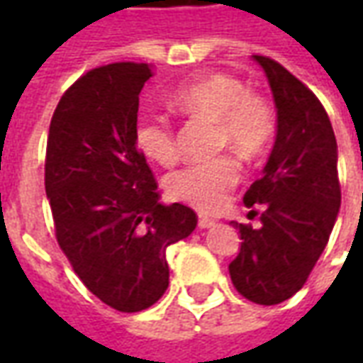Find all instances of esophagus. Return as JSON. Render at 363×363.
<instances>
[{
    "label": "esophagus",
    "mask_w": 363,
    "mask_h": 363,
    "mask_svg": "<svg viewBox=\"0 0 363 363\" xmlns=\"http://www.w3.org/2000/svg\"><path fill=\"white\" fill-rule=\"evenodd\" d=\"M212 225H216V220H212V218H208V216H200L198 218V228L200 229H208L212 228Z\"/></svg>",
    "instance_id": "1"
}]
</instances>
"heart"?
Segmentation results:
<instances>
[{
	"mask_svg": "<svg viewBox=\"0 0 363 363\" xmlns=\"http://www.w3.org/2000/svg\"><path fill=\"white\" fill-rule=\"evenodd\" d=\"M173 106L189 116L218 124L220 147H231L241 157H257L274 135L272 106L260 95L249 93L241 82L228 75H208L190 83L173 95ZM135 143L143 155L159 165H173L179 157L177 135L167 116L150 112L135 124ZM241 179L235 159L223 157L186 165L167 179L169 196L198 208L216 212L225 206L229 192Z\"/></svg>",
	"mask_w": 363,
	"mask_h": 363,
	"instance_id": "heart-1",
	"label": "heart"
}]
</instances>
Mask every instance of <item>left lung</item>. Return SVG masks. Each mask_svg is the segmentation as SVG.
Returning <instances> with one entry per match:
<instances>
[{
    "instance_id": "1",
    "label": "left lung",
    "mask_w": 363,
    "mask_h": 363,
    "mask_svg": "<svg viewBox=\"0 0 363 363\" xmlns=\"http://www.w3.org/2000/svg\"><path fill=\"white\" fill-rule=\"evenodd\" d=\"M276 104V140L262 177L245 194L260 204V228L231 221L243 239L229 264L237 291L259 305L286 301L303 288L340 210L338 147L319 99L284 66L252 56Z\"/></svg>"
}]
</instances>
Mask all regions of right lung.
Instances as JSON below:
<instances>
[{
  "instance_id": "add662e5",
  "label": "right lung",
  "mask_w": 363,
  "mask_h": 363,
  "mask_svg": "<svg viewBox=\"0 0 363 363\" xmlns=\"http://www.w3.org/2000/svg\"><path fill=\"white\" fill-rule=\"evenodd\" d=\"M147 64L91 69L52 116L44 184L56 239L91 294L122 313L143 311L169 286L167 247L189 237L196 213L159 202L135 143Z\"/></svg>"
}]
</instances>
